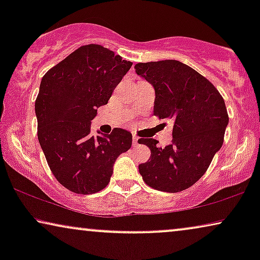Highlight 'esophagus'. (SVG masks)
Listing matches in <instances>:
<instances>
[{
  "instance_id": "34e87169",
  "label": "esophagus",
  "mask_w": 260,
  "mask_h": 260,
  "mask_svg": "<svg viewBox=\"0 0 260 260\" xmlns=\"http://www.w3.org/2000/svg\"><path fill=\"white\" fill-rule=\"evenodd\" d=\"M138 140H140V138H138L137 136H134V137H133V144H134V147H136V145H138V142H140Z\"/></svg>"
}]
</instances>
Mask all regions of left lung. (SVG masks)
Instances as JSON below:
<instances>
[{
    "instance_id": "8db88e82",
    "label": "left lung",
    "mask_w": 260,
    "mask_h": 260,
    "mask_svg": "<svg viewBox=\"0 0 260 260\" xmlns=\"http://www.w3.org/2000/svg\"><path fill=\"white\" fill-rule=\"evenodd\" d=\"M135 69L155 88L154 115L174 123L165 148L154 138L138 140L151 151L138 170L154 189L182 191L201 179L221 148L229 124L225 101L211 81L177 60L138 62Z\"/></svg>"
}]
</instances>
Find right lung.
Here are the masks:
<instances>
[{"instance_id": "1", "label": "right lung", "mask_w": 260, "mask_h": 260, "mask_svg": "<svg viewBox=\"0 0 260 260\" xmlns=\"http://www.w3.org/2000/svg\"><path fill=\"white\" fill-rule=\"evenodd\" d=\"M133 62L101 45L81 46L42 77L35 101L38 138L49 169L67 189L93 194L110 182L117 157L133 135L115 127L93 136L91 120L108 104Z\"/></svg>"}]
</instances>
